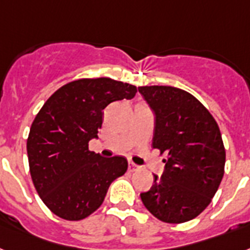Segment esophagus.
I'll return each instance as SVG.
<instances>
[{
  "label": "esophagus",
  "mask_w": 250,
  "mask_h": 250,
  "mask_svg": "<svg viewBox=\"0 0 250 250\" xmlns=\"http://www.w3.org/2000/svg\"><path fill=\"white\" fill-rule=\"evenodd\" d=\"M138 168H139V166H137V165L133 164V162H130V164H129V170L131 171V172H133V171H137Z\"/></svg>",
  "instance_id": "obj_1"
}]
</instances>
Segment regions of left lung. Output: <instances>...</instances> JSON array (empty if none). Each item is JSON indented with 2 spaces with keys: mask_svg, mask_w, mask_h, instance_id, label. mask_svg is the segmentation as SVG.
I'll return each mask as SVG.
<instances>
[{
  "mask_svg": "<svg viewBox=\"0 0 250 250\" xmlns=\"http://www.w3.org/2000/svg\"><path fill=\"white\" fill-rule=\"evenodd\" d=\"M154 113L152 147L166 153L162 176L140 198L167 224L190 221L207 208L225 172L224 142L217 123L194 96L175 86H139Z\"/></svg>",
  "mask_w": 250,
  "mask_h": 250,
  "instance_id": "obj_1",
  "label": "left lung"
}]
</instances>
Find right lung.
Returning <instances> with one entry per match:
<instances>
[{
    "mask_svg": "<svg viewBox=\"0 0 250 250\" xmlns=\"http://www.w3.org/2000/svg\"><path fill=\"white\" fill-rule=\"evenodd\" d=\"M137 86L111 78L79 79L56 90L33 121L26 140L33 184L51 212L79 221L97 211L111 183L127 170L125 157L89 150L110 103L131 100Z\"/></svg>",
    "mask_w": 250,
    "mask_h": 250,
    "instance_id": "1",
    "label": "right lung"
}]
</instances>
